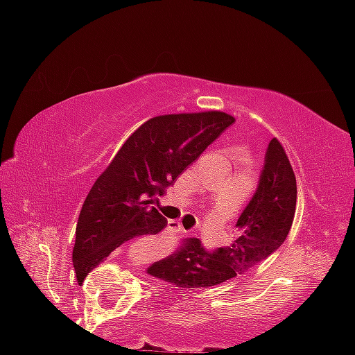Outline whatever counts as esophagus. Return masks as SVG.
Masks as SVG:
<instances>
[{"label": "esophagus", "mask_w": 355, "mask_h": 355, "mask_svg": "<svg viewBox=\"0 0 355 355\" xmlns=\"http://www.w3.org/2000/svg\"><path fill=\"white\" fill-rule=\"evenodd\" d=\"M166 232H168V234H182L183 227L180 225V222H177V220H168V223H166Z\"/></svg>", "instance_id": "34e87169"}]
</instances>
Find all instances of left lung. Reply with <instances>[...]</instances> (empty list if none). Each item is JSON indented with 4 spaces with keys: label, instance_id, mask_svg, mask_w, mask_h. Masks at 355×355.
<instances>
[{
    "label": "left lung",
    "instance_id": "left-lung-1",
    "mask_svg": "<svg viewBox=\"0 0 355 355\" xmlns=\"http://www.w3.org/2000/svg\"><path fill=\"white\" fill-rule=\"evenodd\" d=\"M297 183L279 140L272 138L250 202L235 223L230 247L207 250L190 239L173 255L158 260L148 274L182 288H205L234 279L270 257L287 239L294 222Z\"/></svg>",
    "mask_w": 355,
    "mask_h": 355
}]
</instances>
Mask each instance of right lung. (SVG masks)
I'll return each mask as SVG.
<instances>
[{
	"label": "right lung",
	"instance_id": "obj_1",
	"mask_svg": "<svg viewBox=\"0 0 355 355\" xmlns=\"http://www.w3.org/2000/svg\"><path fill=\"white\" fill-rule=\"evenodd\" d=\"M234 121L222 112L155 116L125 141L81 207L73 247L81 280L121 243L165 229L153 200Z\"/></svg>",
	"mask_w": 355,
	"mask_h": 355
}]
</instances>
